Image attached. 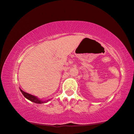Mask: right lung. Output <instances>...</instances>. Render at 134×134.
<instances>
[{"instance_id": "1", "label": "right lung", "mask_w": 134, "mask_h": 134, "mask_svg": "<svg viewBox=\"0 0 134 134\" xmlns=\"http://www.w3.org/2000/svg\"><path fill=\"white\" fill-rule=\"evenodd\" d=\"M19 90H20L21 92H22L23 96H24L27 99L29 100L30 101L32 102H34V103H38V104H40V103H44L48 102L49 100H50V99H49V100H42V99H39L38 97H36V96L31 95V94L27 93V92L23 91L22 90H21L20 88H19Z\"/></svg>"}]
</instances>
